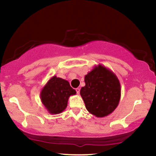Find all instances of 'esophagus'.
<instances>
[{"label":"esophagus","mask_w":156,"mask_h":156,"mask_svg":"<svg viewBox=\"0 0 156 156\" xmlns=\"http://www.w3.org/2000/svg\"><path fill=\"white\" fill-rule=\"evenodd\" d=\"M76 94H80V88H76Z\"/></svg>","instance_id":"obj_1"}]
</instances>
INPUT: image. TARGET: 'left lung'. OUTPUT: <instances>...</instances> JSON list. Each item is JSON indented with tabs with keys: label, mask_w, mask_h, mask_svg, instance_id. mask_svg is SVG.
<instances>
[{
	"label": "left lung",
	"mask_w": 156,
	"mask_h": 156,
	"mask_svg": "<svg viewBox=\"0 0 156 156\" xmlns=\"http://www.w3.org/2000/svg\"><path fill=\"white\" fill-rule=\"evenodd\" d=\"M84 82L80 94L87 110L99 118L112 114L121 99V85L116 74L98 65L85 75Z\"/></svg>",
	"instance_id": "8db88e82"
}]
</instances>
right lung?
I'll use <instances>...</instances> for the list:
<instances>
[{"instance_id": "right-lung-1", "label": "right lung", "mask_w": 156, "mask_h": 156, "mask_svg": "<svg viewBox=\"0 0 156 156\" xmlns=\"http://www.w3.org/2000/svg\"><path fill=\"white\" fill-rule=\"evenodd\" d=\"M76 93L68 81L53 76L40 91V99L49 114H58L67 108L70 96Z\"/></svg>"}]
</instances>
